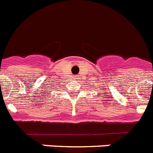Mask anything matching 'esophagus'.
I'll use <instances>...</instances> for the list:
<instances>
[{"label": "esophagus", "mask_w": 153, "mask_h": 153, "mask_svg": "<svg viewBox=\"0 0 153 153\" xmlns=\"http://www.w3.org/2000/svg\"><path fill=\"white\" fill-rule=\"evenodd\" d=\"M76 79H77V78H76Z\"/></svg>", "instance_id": "obj_1"}]
</instances>
